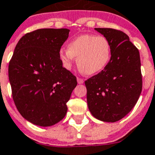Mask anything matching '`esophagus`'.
I'll use <instances>...</instances> for the list:
<instances>
[{
    "label": "esophagus",
    "instance_id": "34e87169",
    "mask_svg": "<svg viewBox=\"0 0 155 155\" xmlns=\"http://www.w3.org/2000/svg\"><path fill=\"white\" fill-rule=\"evenodd\" d=\"M77 82H78V84H83V83H84V80H83V79H80V78H77Z\"/></svg>",
    "mask_w": 155,
    "mask_h": 155
}]
</instances>
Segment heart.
Segmentation results:
<instances>
[{
    "label": "heart",
    "mask_w": 155,
    "mask_h": 155,
    "mask_svg": "<svg viewBox=\"0 0 155 155\" xmlns=\"http://www.w3.org/2000/svg\"><path fill=\"white\" fill-rule=\"evenodd\" d=\"M112 54L110 41L105 36L96 35H79L67 45V49L58 51V58L64 69L70 71L76 58L81 71L88 75L101 72L109 64Z\"/></svg>",
    "instance_id": "1"
}]
</instances>
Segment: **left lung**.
Returning <instances> with one entry per match:
<instances>
[{
	"label": "left lung",
	"mask_w": 155,
	"mask_h": 155,
	"mask_svg": "<svg viewBox=\"0 0 155 155\" xmlns=\"http://www.w3.org/2000/svg\"><path fill=\"white\" fill-rule=\"evenodd\" d=\"M111 44L109 64L85 81L89 111L97 120L114 123L126 116L141 93L140 54L128 35L112 28H95Z\"/></svg>",
	"instance_id": "obj_1"
}]
</instances>
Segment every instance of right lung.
<instances>
[{"instance_id": "1", "label": "right lung", "mask_w": 155, "mask_h": 155, "mask_svg": "<svg viewBox=\"0 0 155 155\" xmlns=\"http://www.w3.org/2000/svg\"><path fill=\"white\" fill-rule=\"evenodd\" d=\"M67 28H44L18 42L9 64V80L18 110L35 125L49 127L63 119L76 77L62 67L58 51L69 35Z\"/></svg>"}]
</instances>
